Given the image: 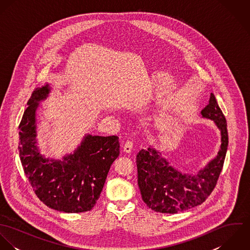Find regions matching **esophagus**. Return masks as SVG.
I'll list each match as a JSON object with an SVG mask.
<instances>
[{
	"instance_id": "34e87169",
	"label": "esophagus",
	"mask_w": 250,
	"mask_h": 250,
	"mask_svg": "<svg viewBox=\"0 0 250 250\" xmlns=\"http://www.w3.org/2000/svg\"><path fill=\"white\" fill-rule=\"evenodd\" d=\"M132 149H133V142L127 141L125 144H124V146H123V151L126 152V153H131Z\"/></svg>"
}]
</instances>
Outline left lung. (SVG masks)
Returning a JSON list of instances; mask_svg holds the SVG:
<instances>
[{
    "label": "left lung",
    "mask_w": 250,
    "mask_h": 250,
    "mask_svg": "<svg viewBox=\"0 0 250 250\" xmlns=\"http://www.w3.org/2000/svg\"><path fill=\"white\" fill-rule=\"evenodd\" d=\"M201 114L214 120L221 133V145L216 157L198 174H182L152 147L141 150L137 156L138 184L142 197L147 207L155 212L177 214L191 209L201 205L214 190L228 146L227 122L213 93Z\"/></svg>",
    "instance_id": "left-lung-1"
}]
</instances>
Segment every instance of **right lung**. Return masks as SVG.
Returning a JSON list of instances; mask_svg holds the SVG:
<instances>
[{
	"label": "right lung",
	"instance_id": "right-lung-1",
	"mask_svg": "<svg viewBox=\"0 0 250 250\" xmlns=\"http://www.w3.org/2000/svg\"><path fill=\"white\" fill-rule=\"evenodd\" d=\"M50 91L36 88L19 124L20 160L36 196L46 206L64 213L90 211L100 197L108 170L119 156L118 137L86 136L63 161L42 157L36 145V110Z\"/></svg>",
	"mask_w": 250,
	"mask_h": 250
}]
</instances>
